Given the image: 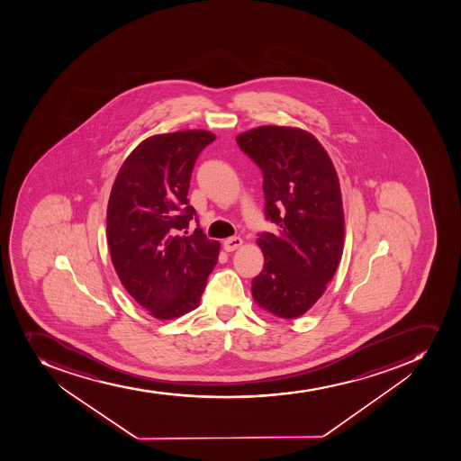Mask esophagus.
Listing matches in <instances>:
<instances>
[{
	"label": "esophagus",
	"mask_w": 461,
	"mask_h": 461,
	"mask_svg": "<svg viewBox=\"0 0 461 461\" xmlns=\"http://www.w3.org/2000/svg\"><path fill=\"white\" fill-rule=\"evenodd\" d=\"M241 245H243V240H241L240 237H230V239L224 240V249L227 252L239 249Z\"/></svg>",
	"instance_id": "34e87169"
}]
</instances>
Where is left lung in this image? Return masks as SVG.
<instances>
[{
	"label": "left lung",
	"instance_id": "left-lung-1",
	"mask_svg": "<svg viewBox=\"0 0 461 461\" xmlns=\"http://www.w3.org/2000/svg\"><path fill=\"white\" fill-rule=\"evenodd\" d=\"M237 144L261 167L266 215L279 225L257 245L264 268L252 280L258 307L296 319L325 294L344 249V209L334 163L310 131L259 126Z\"/></svg>",
	"mask_w": 461,
	"mask_h": 461
}]
</instances>
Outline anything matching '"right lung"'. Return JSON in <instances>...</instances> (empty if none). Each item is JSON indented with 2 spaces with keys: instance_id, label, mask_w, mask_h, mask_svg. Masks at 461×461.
<instances>
[{
  "instance_id": "1",
  "label": "right lung",
  "mask_w": 461,
  "mask_h": 461,
  "mask_svg": "<svg viewBox=\"0 0 461 461\" xmlns=\"http://www.w3.org/2000/svg\"><path fill=\"white\" fill-rule=\"evenodd\" d=\"M213 140L200 129L149 136L122 161L111 188V261L131 298L158 321L197 309L218 261L220 241L209 240L202 229L177 234L195 215L186 199L191 172Z\"/></svg>"
}]
</instances>
